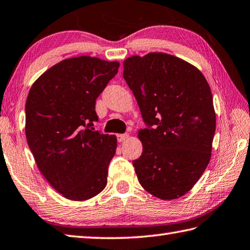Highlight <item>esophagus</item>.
I'll return each mask as SVG.
<instances>
[{
	"mask_svg": "<svg viewBox=\"0 0 250 250\" xmlns=\"http://www.w3.org/2000/svg\"><path fill=\"white\" fill-rule=\"evenodd\" d=\"M128 138H129V135L128 134H120V135H117V140H119L120 143H123V141H126Z\"/></svg>",
	"mask_w": 250,
	"mask_h": 250,
	"instance_id": "esophagus-1",
	"label": "esophagus"
}]
</instances>
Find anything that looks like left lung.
I'll return each mask as SVG.
<instances>
[{"label": "left lung", "instance_id": "obj_1", "mask_svg": "<svg viewBox=\"0 0 250 250\" xmlns=\"http://www.w3.org/2000/svg\"><path fill=\"white\" fill-rule=\"evenodd\" d=\"M123 66L149 126L138 131L143 153L133 161L138 181L160 199L180 198L211 159L215 112L209 83L194 65L162 52L133 55Z\"/></svg>", "mask_w": 250, "mask_h": 250}]
</instances>
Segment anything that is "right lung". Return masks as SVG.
Returning <instances> with one entry per match:
<instances>
[{"label": "right lung", "mask_w": 250, "mask_h": 250, "mask_svg": "<svg viewBox=\"0 0 250 250\" xmlns=\"http://www.w3.org/2000/svg\"><path fill=\"white\" fill-rule=\"evenodd\" d=\"M120 63L89 55L69 58L41 75L26 101V138L39 171L65 198L83 201L104 189L115 135L88 128L96 100Z\"/></svg>", "instance_id": "add662e5"}]
</instances>
